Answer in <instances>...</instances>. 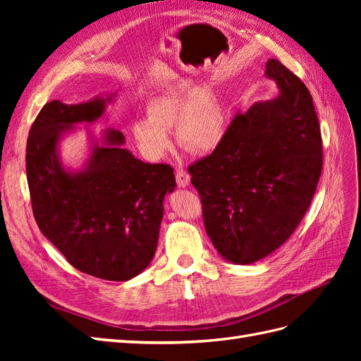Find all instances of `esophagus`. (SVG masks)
<instances>
[{
    "label": "esophagus",
    "instance_id": "34e87169",
    "mask_svg": "<svg viewBox=\"0 0 361 361\" xmlns=\"http://www.w3.org/2000/svg\"><path fill=\"white\" fill-rule=\"evenodd\" d=\"M176 182H178L179 187H182V188L188 187V183H190V174L185 171L182 167H179L176 170Z\"/></svg>",
    "mask_w": 361,
    "mask_h": 361
}]
</instances>
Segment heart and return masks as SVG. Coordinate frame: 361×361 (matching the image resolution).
<instances>
[{"mask_svg":"<svg viewBox=\"0 0 361 361\" xmlns=\"http://www.w3.org/2000/svg\"><path fill=\"white\" fill-rule=\"evenodd\" d=\"M145 111L147 118H137L130 133L149 159H159L169 150L173 126L178 143L192 154L215 149L224 135L226 118L220 101L211 90L199 89L190 81L152 96Z\"/></svg>","mask_w":361,"mask_h":361,"instance_id":"obj_1","label":"heart"}]
</instances>
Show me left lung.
I'll use <instances>...</instances> for the list:
<instances>
[{
    "instance_id": "left-lung-1",
    "label": "left lung",
    "mask_w": 361,
    "mask_h": 361,
    "mask_svg": "<svg viewBox=\"0 0 361 361\" xmlns=\"http://www.w3.org/2000/svg\"><path fill=\"white\" fill-rule=\"evenodd\" d=\"M276 99L238 113L212 154L188 167L203 223L224 259L247 265L277 250L307 212L322 171V138L312 94L271 59Z\"/></svg>"
}]
</instances>
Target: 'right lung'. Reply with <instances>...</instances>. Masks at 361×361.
Listing matches in <instances>:
<instances>
[{"label": "right lung", "instance_id": "1", "mask_svg": "<svg viewBox=\"0 0 361 361\" xmlns=\"http://www.w3.org/2000/svg\"><path fill=\"white\" fill-rule=\"evenodd\" d=\"M104 97L43 105L27 140V180L40 232L85 274L125 281L154 259L164 195L176 187L169 164H146L122 149L125 137L108 129L80 173L63 169L57 143L73 123L104 114Z\"/></svg>", "mask_w": 361, "mask_h": 361}]
</instances>
